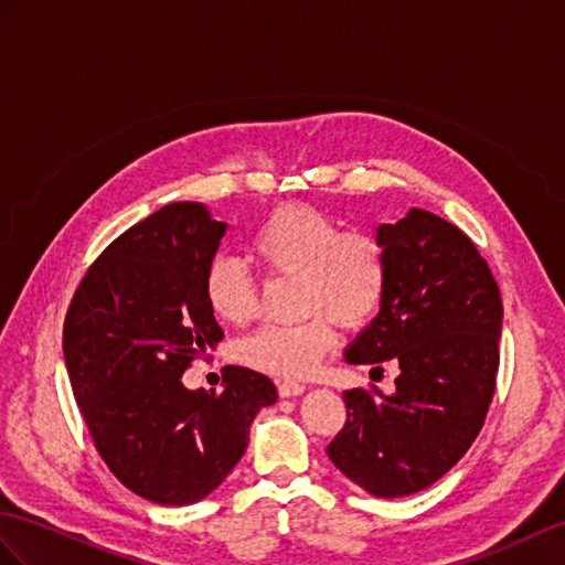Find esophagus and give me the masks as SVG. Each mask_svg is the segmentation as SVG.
Listing matches in <instances>:
<instances>
[{
    "label": "esophagus",
    "instance_id": "esophagus-1",
    "mask_svg": "<svg viewBox=\"0 0 565 565\" xmlns=\"http://www.w3.org/2000/svg\"><path fill=\"white\" fill-rule=\"evenodd\" d=\"M305 391H307L305 383H297V381H280L278 383L280 397H295V395H301Z\"/></svg>",
    "mask_w": 565,
    "mask_h": 565
}]
</instances>
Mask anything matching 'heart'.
<instances>
[{
	"label": "heart",
	"instance_id": "b5f03b06",
	"mask_svg": "<svg viewBox=\"0 0 565 565\" xmlns=\"http://www.w3.org/2000/svg\"><path fill=\"white\" fill-rule=\"evenodd\" d=\"M270 278H299V323H270L239 342V360L270 376L301 379L338 345L335 321L356 330L379 313L388 290V252L364 230L311 203H287L252 239ZM203 295L220 321L249 326L260 313V285L239 260L220 256L205 268Z\"/></svg>",
	"mask_w": 565,
	"mask_h": 565
}]
</instances>
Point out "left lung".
Returning a JSON list of instances; mask_svg holds the SVG:
<instances>
[{
	"mask_svg": "<svg viewBox=\"0 0 565 565\" xmlns=\"http://www.w3.org/2000/svg\"><path fill=\"white\" fill-rule=\"evenodd\" d=\"M388 290L381 311L348 350L350 364L401 366L395 393H342L345 426L328 458L381 499L441 479L484 426L497 391L503 305L470 237L444 217L412 209L381 225Z\"/></svg>",
	"mask_w": 565,
	"mask_h": 565,
	"instance_id": "obj_1",
	"label": "left lung"
}]
</instances>
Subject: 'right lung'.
<instances>
[{
  "label": "right lung",
  "mask_w": 565,
  "mask_h": 565,
  "mask_svg": "<svg viewBox=\"0 0 565 565\" xmlns=\"http://www.w3.org/2000/svg\"><path fill=\"white\" fill-rule=\"evenodd\" d=\"M223 235L201 203H168L93 260L66 309L64 360L93 446L124 487L160 505L223 484L256 412L278 401L246 366H225L220 393L182 386L223 340L203 295Z\"/></svg>",
  "instance_id": "obj_1"
}]
</instances>
